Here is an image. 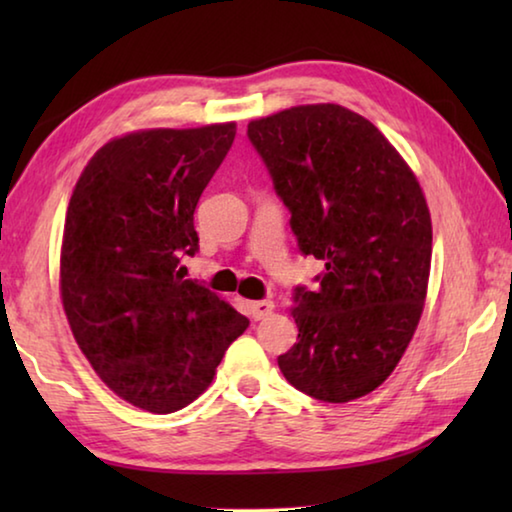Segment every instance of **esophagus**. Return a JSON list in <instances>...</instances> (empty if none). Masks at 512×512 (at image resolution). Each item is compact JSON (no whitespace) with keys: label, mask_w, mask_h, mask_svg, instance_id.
<instances>
[{"label":"esophagus","mask_w":512,"mask_h":512,"mask_svg":"<svg viewBox=\"0 0 512 512\" xmlns=\"http://www.w3.org/2000/svg\"><path fill=\"white\" fill-rule=\"evenodd\" d=\"M273 300H257V302H250V316L255 320H262L273 311Z\"/></svg>","instance_id":"esophagus-1"}]
</instances>
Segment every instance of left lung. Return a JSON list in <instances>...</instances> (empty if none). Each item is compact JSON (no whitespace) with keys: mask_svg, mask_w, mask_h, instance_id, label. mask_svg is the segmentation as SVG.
Returning a JSON list of instances; mask_svg holds the SVG:
<instances>
[{"mask_svg":"<svg viewBox=\"0 0 512 512\" xmlns=\"http://www.w3.org/2000/svg\"><path fill=\"white\" fill-rule=\"evenodd\" d=\"M302 255L323 259L318 289L298 287V343L282 375L320 402L375 391L420 323L431 268V216L409 164L375 124L336 103L248 124Z\"/></svg>","mask_w":512,"mask_h":512,"instance_id":"left-lung-1","label":"left lung"}]
</instances>
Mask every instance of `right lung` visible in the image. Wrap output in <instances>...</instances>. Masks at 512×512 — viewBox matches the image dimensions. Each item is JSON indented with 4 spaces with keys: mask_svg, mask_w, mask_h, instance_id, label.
<instances>
[{
    "mask_svg": "<svg viewBox=\"0 0 512 512\" xmlns=\"http://www.w3.org/2000/svg\"><path fill=\"white\" fill-rule=\"evenodd\" d=\"M235 135L228 121L117 137L69 198L63 309L94 372L137 409L192 404L250 323L180 266L198 250L194 210Z\"/></svg>",
    "mask_w": 512,
    "mask_h": 512,
    "instance_id": "right-lung-1",
    "label": "right lung"
}]
</instances>
